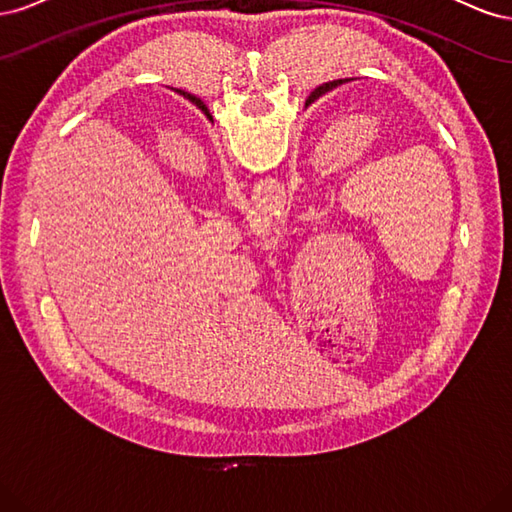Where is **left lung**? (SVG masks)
I'll return each mask as SVG.
<instances>
[{
    "instance_id": "1",
    "label": "left lung",
    "mask_w": 512,
    "mask_h": 512,
    "mask_svg": "<svg viewBox=\"0 0 512 512\" xmlns=\"http://www.w3.org/2000/svg\"><path fill=\"white\" fill-rule=\"evenodd\" d=\"M348 79H337V81H331V83H324V85H320V87H316L314 91H312V96H309V100L307 102H312V100H316V98H320L322 94H327V91H331L333 87H337V85H342V83H346ZM196 98V96H194ZM196 106L200 108V111H205L207 113V106L203 104V100L200 98H196Z\"/></svg>"
}]
</instances>
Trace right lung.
<instances>
[{"label": "right lung", "mask_w": 512, "mask_h": 512, "mask_svg": "<svg viewBox=\"0 0 512 512\" xmlns=\"http://www.w3.org/2000/svg\"><path fill=\"white\" fill-rule=\"evenodd\" d=\"M177 91H179V94H181V96H183V98H188V100H190V102H192V104H196V98H194V96H192V94H188V91H181V89H177Z\"/></svg>", "instance_id": "add662e5"}]
</instances>
